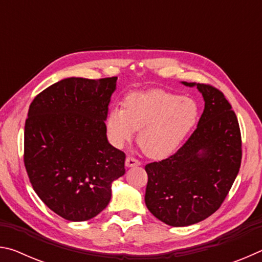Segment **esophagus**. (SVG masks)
I'll return each mask as SVG.
<instances>
[{
    "instance_id": "34e87169",
    "label": "esophagus",
    "mask_w": 262,
    "mask_h": 262,
    "mask_svg": "<svg viewBox=\"0 0 262 262\" xmlns=\"http://www.w3.org/2000/svg\"><path fill=\"white\" fill-rule=\"evenodd\" d=\"M140 165V162L137 161L136 158L132 157V156H128L126 158V166L127 167H133V166H139Z\"/></svg>"
}]
</instances>
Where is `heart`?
I'll return each mask as SVG.
<instances>
[{
  "instance_id": "obj_1",
  "label": "heart",
  "mask_w": 262,
  "mask_h": 262,
  "mask_svg": "<svg viewBox=\"0 0 262 262\" xmlns=\"http://www.w3.org/2000/svg\"><path fill=\"white\" fill-rule=\"evenodd\" d=\"M195 100L163 90L134 92L123 108L110 111L106 119L108 136L114 145L127 144L140 130V147L151 158H166L183 143L199 119Z\"/></svg>"
}]
</instances>
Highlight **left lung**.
<instances>
[{"label": "left lung", "instance_id": "left-lung-1", "mask_svg": "<svg viewBox=\"0 0 262 262\" xmlns=\"http://www.w3.org/2000/svg\"><path fill=\"white\" fill-rule=\"evenodd\" d=\"M196 85L205 110L188 140L163 161L145 165V205L171 227H187L214 214L231 189L242 163V135L236 113L223 92Z\"/></svg>", "mask_w": 262, "mask_h": 262}]
</instances>
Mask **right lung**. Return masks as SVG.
<instances>
[{
	"instance_id": "right-lung-1",
	"label": "right lung",
	"mask_w": 262,
	"mask_h": 262,
	"mask_svg": "<svg viewBox=\"0 0 262 262\" xmlns=\"http://www.w3.org/2000/svg\"><path fill=\"white\" fill-rule=\"evenodd\" d=\"M117 79H62L30 105L24 165L34 192L64 220L98 215L111 200V185L125 174V152L106 137Z\"/></svg>"
}]
</instances>
